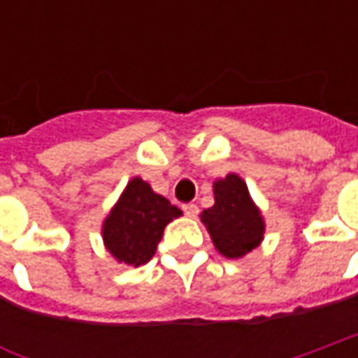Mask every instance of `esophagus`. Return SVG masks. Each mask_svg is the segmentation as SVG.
<instances>
[{"mask_svg":"<svg viewBox=\"0 0 358 358\" xmlns=\"http://www.w3.org/2000/svg\"><path fill=\"white\" fill-rule=\"evenodd\" d=\"M182 209H184V213H186L187 217H197V213H199V209H197V205L195 203H186V205H182Z\"/></svg>","mask_w":358,"mask_h":358,"instance_id":"34e87169","label":"esophagus"}]
</instances>
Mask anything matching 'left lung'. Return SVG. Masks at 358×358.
I'll use <instances>...</instances> for the list:
<instances>
[{
    "mask_svg": "<svg viewBox=\"0 0 358 358\" xmlns=\"http://www.w3.org/2000/svg\"><path fill=\"white\" fill-rule=\"evenodd\" d=\"M201 220L215 248L228 259H240L263 240V217L251 201L245 182L236 174L215 182V205L203 210Z\"/></svg>",
    "mask_w": 358,
    "mask_h": 358,
    "instance_id": "1",
    "label": "left lung"
}]
</instances>
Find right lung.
Segmentation results:
<instances>
[{"label":"right lung","instance_id":"obj_1","mask_svg":"<svg viewBox=\"0 0 358 358\" xmlns=\"http://www.w3.org/2000/svg\"><path fill=\"white\" fill-rule=\"evenodd\" d=\"M180 215L182 210L155 194L148 182L134 178L103 224L105 248L118 263L145 264L155 255L164 226Z\"/></svg>","mask_w":358,"mask_h":358}]
</instances>
